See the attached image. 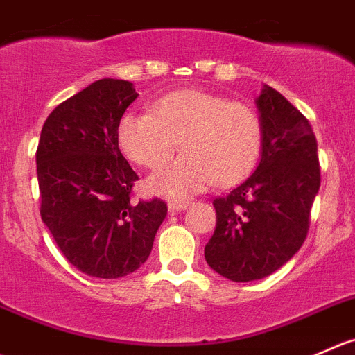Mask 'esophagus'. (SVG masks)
Returning <instances> with one entry per match:
<instances>
[{
	"instance_id": "1",
	"label": "esophagus",
	"mask_w": 355,
	"mask_h": 355,
	"mask_svg": "<svg viewBox=\"0 0 355 355\" xmlns=\"http://www.w3.org/2000/svg\"><path fill=\"white\" fill-rule=\"evenodd\" d=\"M187 206V201H173V199H171V201H168V211H170L171 215H175V213L182 211V209H185Z\"/></svg>"
}]
</instances>
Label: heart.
Instances as JSON below:
<instances>
[{"label": "heart", "mask_w": 355, "mask_h": 355, "mask_svg": "<svg viewBox=\"0 0 355 355\" xmlns=\"http://www.w3.org/2000/svg\"><path fill=\"white\" fill-rule=\"evenodd\" d=\"M261 137L253 107L202 90L164 95L153 112H126L118 126L123 153L150 170L164 166L182 140L184 156L149 180L154 192L171 198L201 192L215 180H243L258 163Z\"/></svg>", "instance_id": "obj_1"}]
</instances>
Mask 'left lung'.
I'll use <instances>...</instances> for the list:
<instances>
[{"mask_svg": "<svg viewBox=\"0 0 355 355\" xmlns=\"http://www.w3.org/2000/svg\"><path fill=\"white\" fill-rule=\"evenodd\" d=\"M261 121L258 168L213 201L216 227L205 246L208 265L234 283L270 276L304 244L321 166L309 119L277 90L257 101Z\"/></svg>", "mask_w": 355, "mask_h": 355, "instance_id": "left-lung-1", "label": "left lung"}]
</instances>
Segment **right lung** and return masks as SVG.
I'll return each instance as SVG.
<instances>
[{"instance_id": "right-lung-1", "label": "right lung", "mask_w": 355, "mask_h": 355, "mask_svg": "<svg viewBox=\"0 0 355 355\" xmlns=\"http://www.w3.org/2000/svg\"><path fill=\"white\" fill-rule=\"evenodd\" d=\"M139 94L130 81L98 79L58 104L36 150L41 220L69 263L118 279L153 250L166 202L133 201L139 175L119 150L118 126Z\"/></svg>"}]
</instances>
